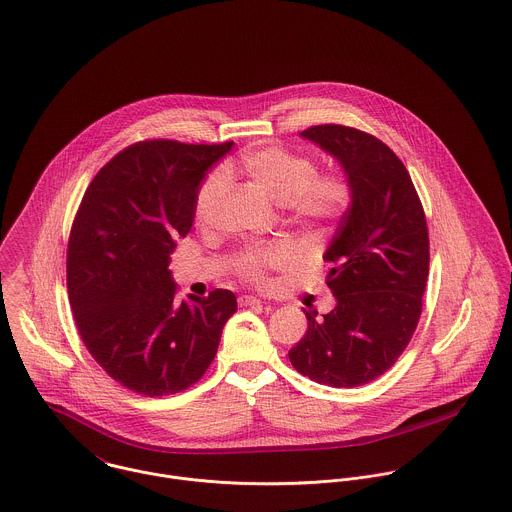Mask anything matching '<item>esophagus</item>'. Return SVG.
I'll return each instance as SVG.
<instances>
[{"instance_id":"esophagus-1","label":"esophagus","mask_w":512,"mask_h":512,"mask_svg":"<svg viewBox=\"0 0 512 512\" xmlns=\"http://www.w3.org/2000/svg\"><path fill=\"white\" fill-rule=\"evenodd\" d=\"M262 301L258 299V297H254V295H242V297H238V305L240 307H254V305H260Z\"/></svg>"}]
</instances>
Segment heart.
<instances>
[{"mask_svg":"<svg viewBox=\"0 0 512 512\" xmlns=\"http://www.w3.org/2000/svg\"><path fill=\"white\" fill-rule=\"evenodd\" d=\"M238 172L268 197L279 201L289 217L305 227H317L336 219L350 199L348 184L334 174H315L311 158L285 150L278 144L254 146L240 154ZM225 189V176L211 174L199 187L195 199L197 221H207ZM295 262L287 244L250 248L236 260L238 272L252 281H262L270 270H281Z\"/></svg>","mask_w":512,"mask_h":512,"instance_id":"1","label":"heart"}]
</instances>
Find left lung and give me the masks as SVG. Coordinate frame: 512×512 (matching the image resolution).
Listing matches in <instances>:
<instances>
[{
	"label": "left lung",
	"mask_w": 512,
	"mask_h": 512,
	"mask_svg": "<svg viewBox=\"0 0 512 512\" xmlns=\"http://www.w3.org/2000/svg\"><path fill=\"white\" fill-rule=\"evenodd\" d=\"M332 156L350 203L326 248V285L336 305L289 350L293 368L330 387H358L387 372L407 348L428 278V229L417 189L395 152L342 125L303 131Z\"/></svg>",
	"instance_id": "obj_1"
}]
</instances>
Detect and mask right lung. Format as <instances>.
Wrapping results in <instances>:
<instances>
[{
    "label": "right lung",
    "mask_w": 512,
    "mask_h": 512,
    "mask_svg": "<svg viewBox=\"0 0 512 512\" xmlns=\"http://www.w3.org/2000/svg\"><path fill=\"white\" fill-rule=\"evenodd\" d=\"M234 142H137L86 189L68 242V297L93 360L123 387L162 397L213 362L236 311L229 289L174 301L170 254L193 225L209 170Z\"/></svg>",
    "instance_id": "obj_1"
}]
</instances>
